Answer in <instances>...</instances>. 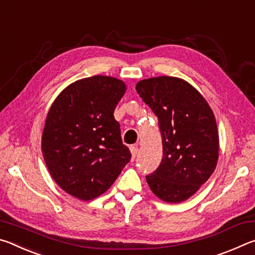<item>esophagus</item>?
<instances>
[{
  "instance_id": "esophagus-1",
  "label": "esophagus",
  "mask_w": 255,
  "mask_h": 255,
  "mask_svg": "<svg viewBox=\"0 0 255 255\" xmlns=\"http://www.w3.org/2000/svg\"><path fill=\"white\" fill-rule=\"evenodd\" d=\"M130 152H131L132 158H135L137 156V153H138V147H137V146H130Z\"/></svg>"
}]
</instances>
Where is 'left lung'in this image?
<instances>
[{
	"mask_svg": "<svg viewBox=\"0 0 255 255\" xmlns=\"http://www.w3.org/2000/svg\"><path fill=\"white\" fill-rule=\"evenodd\" d=\"M136 91L158 120L163 157L146 181L159 199L181 202L210 178L218 159L217 125L201 94L178 77L139 81Z\"/></svg>",
	"mask_w": 255,
	"mask_h": 255,
	"instance_id": "obj_1",
	"label": "left lung"
}]
</instances>
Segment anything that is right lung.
Here are the masks:
<instances>
[{
	"instance_id": "obj_1",
	"label": "right lung",
	"mask_w": 255,
	"mask_h": 255,
	"mask_svg": "<svg viewBox=\"0 0 255 255\" xmlns=\"http://www.w3.org/2000/svg\"><path fill=\"white\" fill-rule=\"evenodd\" d=\"M126 91L123 81L97 75L76 81L49 109L41 148L51 176L82 200L102 195L129 163L114 111Z\"/></svg>"
}]
</instances>
